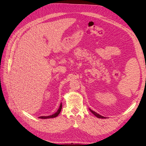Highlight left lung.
<instances>
[{
    "instance_id": "1",
    "label": "left lung",
    "mask_w": 146,
    "mask_h": 146,
    "mask_svg": "<svg viewBox=\"0 0 146 146\" xmlns=\"http://www.w3.org/2000/svg\"><path fill=\"white\" fill-rule=\"evenodd\" d=\"M90 110L91 111V112L93 114H94V115H95L96 117H98V118H106V117H103V116L100 115V114H99L96 113V112H95L94 111H93V110H91L90 109Z\"/></svg>"
}]
</instances>
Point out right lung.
I'll use <instances>...</instances> for the list:
<instances>
[{
    "label": "right lung",
    "mask_w": 146,
    "mask_h": 146,
    "mask_svg": "<svg viewBox=\"0 0 146 146\" xmlns=\"http://www.w3.org/2000/svg\"><path fill=\"white\" fill-rule=\"evenodd\" d=\"M62 103H60V106L58 110V111L53 114L52 115H49V116H41V117H39L38 118H41V119H46V118H55L56 117H57L59 114L60 113V111H61V109H62Z\"/></svg>",
    "instance_id": "1"
}]
</instances>
